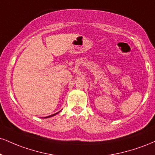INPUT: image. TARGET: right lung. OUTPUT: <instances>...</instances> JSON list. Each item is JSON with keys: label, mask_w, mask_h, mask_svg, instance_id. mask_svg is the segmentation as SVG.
<instances>
[{"label": "right lung", "mask_w": 155, "mask_h": 155, "mask_svg": "<svg viewBox=\"0 0 155 155\" xmlns=\"http://www.w3.org/2000/svg\"><path fill=\"white\" fill-rule=\"evenodd\" d=\"M59 113V112H58ZM55 113V114H53V115H50V116H48V117H45V118H49V117H52V116H53V115H56L57 113Z\"/></svg>", "instance_id": "right-lung-1"}]
</instances>
